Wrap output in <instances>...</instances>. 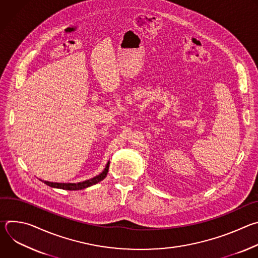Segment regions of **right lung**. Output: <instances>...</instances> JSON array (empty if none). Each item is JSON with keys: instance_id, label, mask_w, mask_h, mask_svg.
Listing matches in <instances>:
<instances>
[{"instance_id": "1", "label": "right lung", "mask_w": 258, "mask_h": 258, "mask_svg": "<svg viewBox=\"0 0 258 258\" xmlns=\"http://www.w3.org/2000/svg\"><path fill=\"white\" fill-rule=\"evenodd\" d=\"M109 161L108 163L106 164L104 170L99 174V175H96L95 177L93 178H90V179H87L85 181H82V182H52V181H47V180H42L44 181L46 185L52 187V188H57V189H63V190H69V191H77V190H83V189H86L88 187H91L93 185H95V183L103 180L107 173H108V169H109Z\"/></svg>"}]
</instances>
